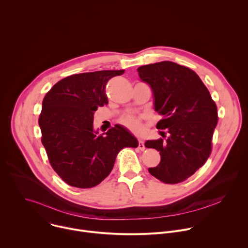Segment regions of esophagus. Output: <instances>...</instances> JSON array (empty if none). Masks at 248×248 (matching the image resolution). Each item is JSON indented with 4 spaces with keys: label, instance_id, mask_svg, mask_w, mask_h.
I'll return each mask as SVG.
<instances>
[{
    "label": "esophagus",
    "instance_id": "obj_1",
    "mask_svg": "<svg viewBox=\"0 0 248 248\" xmlns=\"http://www.w3.org/2000/svg\"><path fill=\"white\" fill-rule=\"evenodd\" d=\"M138 149L141 150V151H143L145 149V145L141 140H139V142H138Z\"/></svg>",
    "mask_w": 248,
    "mask_h": 248
}]
</instances>
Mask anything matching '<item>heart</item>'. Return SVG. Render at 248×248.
Returning <instances> with one entry per match:
<instances>
[{"label": "heart", "mask_w": 248, "mask_h": 248, "mask_svg": "<svg viewBox=\"0 0 248 248\" xmlns=\"http://www.w3.org/2000/svg\"><path fill=\"white\" fill-rule=\"evenodd\" d=\"M119 123L134 134H139L142 131V118L134 115H125L120 118Z\"/></svg>", "instance_id": "heart-1"}]
</instances>
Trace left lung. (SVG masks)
<instances>
[{
	"instance_id": "8db88e82",
	"label": "left lung",
	"mask_w": 248,
	"mask_h": 248,
	"mask_svg": "<svg viewBox=\"0 0 248 248\" xmlns=\"http://www.w3.org/2000/svg\"><path fill=\"white\" fill-rule=\"evenodd\" d=\"M138 76L154 93L155 110L163 118L158 129L169 137L146 141L160 152L161 162L149 172L164 184L175 185L199 170L212 152V138L218 124L217 106L194 70L164 61L137 68ZM163 133H165L163 131Z\"/></svg>"
}]
</instances>
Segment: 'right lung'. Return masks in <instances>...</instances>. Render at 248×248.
<instances>
[{
	"label": "right lung",
	"mask_w": 248,
	"mask_h": 248,
	"mask_svg": "<svg viewBox=\"0 0 248 248\" xmlns=\"http://www.w3.org/2000/svg\"><path fill=\"white\" fill-rule=\"evenodd\" d=\"M124 70L73 75L45 95L39 116L41 141L49 162L67 185L90 188L110 174L119 152L138 142L125 128L115 125L106 134L93 130L94 112L109 103L106 86Z\"/></svg>",
	"instance_id": "1"
}]
</instances>
